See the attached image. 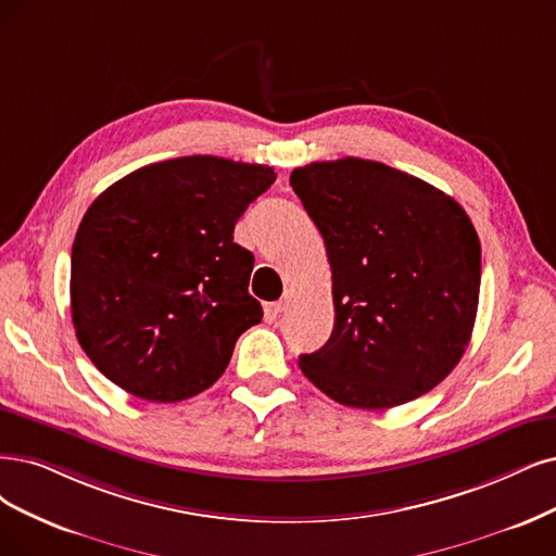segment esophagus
Returning a JSON list of instances; mask_svg holds the SVG:
<instances>
[{"mask_svg":"<svg viewBox=\"0 0 556 556\" xmlns=\"http://www.w3.org/2000/svg\"><path fill=\"white\" fill-rule=\"evenodd\" d=\"M291 302H293V293L291 291H286L283 293V298L279 300V302H275L273 304V309H275V314H281V312H286L291 306Z\"/></svg>","mask_w":556,"mask_h":556,"instance_id":"esophagus-1","label":"esophagus"}]
</instances>
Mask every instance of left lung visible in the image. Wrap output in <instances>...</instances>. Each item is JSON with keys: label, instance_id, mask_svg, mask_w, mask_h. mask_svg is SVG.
<instances>
[{"label": "left lung", "instance_id": "8db88e82", "mask_svg": "<svg viewBox=\"0 0 556 556\" xmlns=\"http://www.w3.org/2000/svg\"><path fill=\"white\" fill-rule=\"evenodd\" d=\"M325 240L334 330L300 355L302 374L341 405L419 399L460 362L481 289V242L456 199L382 162L341 157L291 174Z\"/></svg>", "mask_w": 556, "mask_h": 556}]
</instances>
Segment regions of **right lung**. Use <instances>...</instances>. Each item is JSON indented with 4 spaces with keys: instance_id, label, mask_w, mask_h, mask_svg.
<instances>
[{
    "instance_id": "1",
    "label": "right lung",
    "mask_w": 556,
    "mask_h": 556,
    "mask_svg": "<svg viewBox=\"0 0 556 556\" xmlns=\"http://www.w3.org/2000/svg\"><path fill=\"white\" fill-rule=\"evenodd\" d=\"M263 164L174 157L116 180L81 217L71 309L81 351L128 394L176 403L208 389L261 323L240 215L275 182Z\"/></svg>"
}]
</instances>
